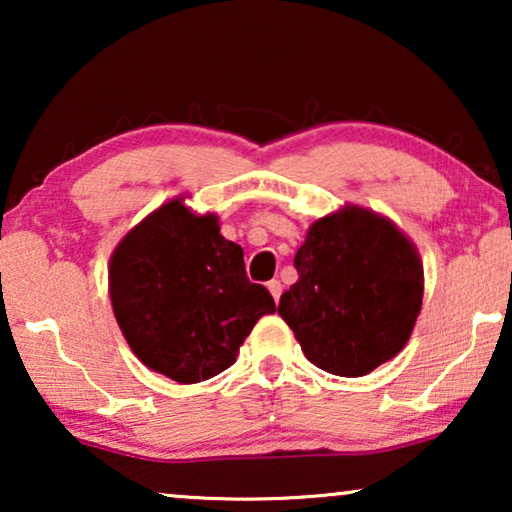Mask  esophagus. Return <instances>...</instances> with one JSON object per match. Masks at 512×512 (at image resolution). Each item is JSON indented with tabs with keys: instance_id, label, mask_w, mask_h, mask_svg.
I'll return each mask as SVG.
<instances>
[{
	"instance_id": "34e87169",
	"label": "esophagus",
	"mask_w": 512,
	"mask_h": 512,
	"mask_svg": "<svg viewBox=\"0 0 512 512\" xmlns=\"http://www.w3.org/2000/svg\"><path fill=\"white\" fill-rule=\"evenodd\" d=\"M268 289L272 293V298L279 300V296H282V291H284V284L279 282V279H272V282H268Z\"/></svg>"
}]
</instances>
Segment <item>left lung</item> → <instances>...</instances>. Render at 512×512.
<instances>
[{
	"instance_id": "left-lung-1",
	"label": "left lung",
	"mask_w": 512,
	"mask_h": 512,
	"mask_svg": "<svg viewBox=\"0 0 512 512\" xmlns=\"http://www.w3.org/2000/svg\"><path fill=\"white\" fill-rule=\"evenodd\" d=\"M293 265L298 282L282 293L277 312L317 368L368 375L410 340L424 268L415 244L387 216L356 205L321 216Z\"/></svg>"
}]
</instances>
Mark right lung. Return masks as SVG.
<instances>
[{
    "instance_id": "1",
    "label": "right lung",
    "mask_w": 512,
    "mask_h": 512,
    "mask_svg": "<svg viewBox=\"0 0 512 512\" xmlns=\"http://www.w3.org/2000/svg\"><path fill=\"white\" fill-rule=\"evenodd\" d=\"M219 216L174 198L137 223L109 261V296L128 345L146 368L179 384L223 373L275 300L244 272L240 244Z\"/></svg>"
}]
</instances>
